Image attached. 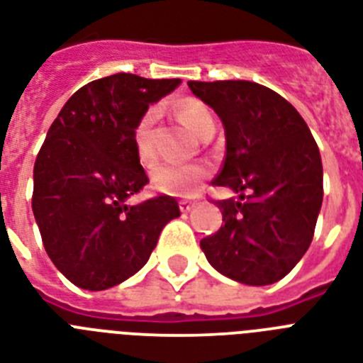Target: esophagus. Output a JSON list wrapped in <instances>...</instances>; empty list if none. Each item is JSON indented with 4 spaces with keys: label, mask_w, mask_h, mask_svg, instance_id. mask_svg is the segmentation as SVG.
<instances>
[{
    "label": "esophagus",
    "mask_w": 363,
    "mask_h": 363,
    "mask_svg": "<svg viewBox=\"0 0 363 363\" xmlns=\"http://www.w3.org/2000/svg\"><path fill=\"white\" fill-rule=\"evenodd\" d=\"M179 205H181V211H182V212H190L191 208L196 207V203H194V201H188V199H182V201L179 203Z\"/></svg>",
    "instance_id": "obj_1"
}]
</instances>
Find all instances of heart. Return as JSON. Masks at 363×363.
<instances>
[{
	"label": "heart",
	"mask_w": 363,
	"mask_h": 363,
	"mask_svg": "<svg viewBox=\"0 0 363 363\" xmlns=\"http://www.w3.org/2000/svg\"><path fill=\"white\" fill-rule=\"evenodd\" d=\"M175 113L194 134L205 135L208 130H214V119L211 111L199 100H179L175 104ZM155 119V110L145 111L134 130L135 151L143 164H151L155 160V141H152ZM205 177H207V167L201 164H164L152 175V184L156 190L169 196L188 197L199 190Z\"/></svg>",
	"instance_id": "1"
}]
</instances>
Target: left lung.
<instances>
[{
    "label": "left lung",
    "mask_w": 363,
    "mask_h": 363,
    "mask_svg": "<svg viewBox=\"0 0 363 363\" xmlns=\"http://www.w3.org/2000/svg\"><path fill=\"white\" fill-rule=\"evenodd\" d=\"M188 87L222 119L225 160L214 184L238 196L218 201L223 225L203 238V253L238 284H274L313 240L323 205L319 147L293 104L264 85L225 79Z\"/></svg>",
    "instance_id": "1"
}]
</instances>
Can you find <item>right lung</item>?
<instances>
[{
    "label": "right lung",
    "mask_w": 363,
    "mask_h": 363,
    "mask_svg": "<svg viewBox=\"0 0 363 363\" xmlns=\"http://www.w3.org/2000/svg\"><path fill=\"white\" fill-rule=\"evenodd\" d=\"M179 84L126 72L95 79L50 126L35 160L31 207L48 257L76 287L123 284L149 261L166 223L181 216L175 197L128 203L149 182L135 126Z\"/></svg>",
    "instance_id": "1"
}]
</instances>
